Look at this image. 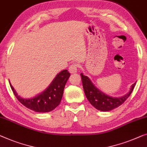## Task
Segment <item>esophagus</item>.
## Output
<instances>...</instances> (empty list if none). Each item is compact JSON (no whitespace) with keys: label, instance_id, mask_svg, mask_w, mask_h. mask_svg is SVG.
<instances>
[{"label":"esophagus","instance_id":"1","mask_svg":"<svg viewBox=\"0 0 147 147\" xmlns=\"http://www.w3.org/2000/svg\"><path fill=\"white\" fill-rule=\"evenodd\" d=\"M78 64L76 63H73L69 67V71L71 74H74L77 73L78 71Z\"/></svg>","mask_w":147,"mask_h":147}]
</instances>
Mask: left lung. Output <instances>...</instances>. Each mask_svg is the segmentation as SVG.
Wrapping results in <instances>:
<instances>
[{
  "label": "left lung",
  "mask_w": 147,
  "mask_h": 147,
  "mask_svg": "<svg viewBox=\"0 0 147 147\" xmlns=\"http://www.w3.org/2000/svg\"><path fill=\"white\" fill-rule=\"evenodd\" d=\"M80 75L82 77L83 88L87 99L95 109L101 111H109L122 105L130 96L136 84V83H135L132 85L129 92L127 94L123 96L114 97L105 94L97 88V87L95 86L88 76H84L82 73Z\"/></svg>",
  "instance_id": "obj_1"
}]
</instances>
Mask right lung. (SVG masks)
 <instances>
[{
  "mask_svg": "<svg viewBox=\"0 0 147 147\" xmlns=\"http://www.w3.org/2000/svg\"><path fill=\"white\" fill-rule=\"evenodd\" d=\"M70 74L67 69L62 70L57 74L45 90L31 98L20 97L9 83L14 95L23 105L35 112L48 113L54 110L60 103L65 84Z\"/></svg>",
  "mask_w": 147,
  "mask_h": 147,
  "instance_id": "1",
  "label": "right lung"
}]
</instances>
